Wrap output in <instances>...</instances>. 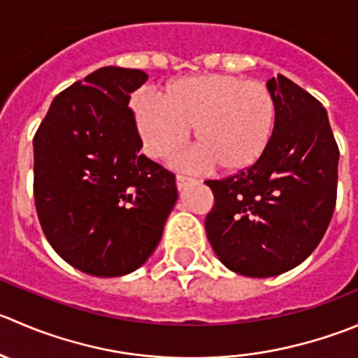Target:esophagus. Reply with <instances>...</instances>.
<instances>
[{
  "instance_id": "esophagus-1",
  "label": "esophagus",
  "mask_w": 358,
  "mask_h": 358,
  "mask_svg": "<svg viewBox=\"0 0 358 358\" xmlns=\"http://www.w3.org/2000/svg\"><path fill=\"white\" fill-rule=\"evenodd\" d=\"M196 180L190 178V176H185V175H176V187L178 189H183V187L190 185V183H194Z\"/></svg>"
}]
</instances>
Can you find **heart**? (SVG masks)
I'll use <instances>...</instances> for the list:
<instances>
[{"mask_svg": "<svg viewBox=\"0 0 358 358\" xmlns=\"http://www.w3.org/2000/svg\"><path fill=\"white\" fill-rule=\"evenodd\" d=\"M136 124L150 157L162 159L182 147L190 127L199 148L182 154L185 169L211 162L224 171L255 164L275 126V101L264 83L231 75L185 76L173 82L162 99L136 105Z\"/></svg>", "mask_w": 358, "mask_h": 358, "instance_id": "obj_1", "label": "heart"}]
</instances>
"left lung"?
I'll return each mask as SVG.
<instances>
[{"instance_id": "obj_1", "label": "left lung", "mask_w": 358, "mask_h": 358, "mask_svg": "<svg viewBox=\"0 0 358 358\" xmlns=\"http://www.w3.org/2000/svg\"><path fill=\"white\" fill-rule=\"evenodd\" d=\"M275 129L255 164L206 180V236L220 262L250 278L299 266L318 246L338 197L339 148L317 98L287 76L267 82Z\"/></svg>"}]
</instances>
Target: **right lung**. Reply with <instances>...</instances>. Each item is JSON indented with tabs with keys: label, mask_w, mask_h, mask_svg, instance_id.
<instances>
[{
	"label": "right lung",
	"mask_w": 358,
	"mask_h": 358,
	"mask_svg": "<svg viewBox=\"0 0 358 358\" xmlns=\"http://www.w3.org/2000/svg\"><path fill=\"white\" fill-rule=\"evenodd\" d=\"M141 69L105 66L59 92L33 138L34 204L69 266L99 278L154 253L178 197L175 175L140 154L131 92Z\"/></svg>",
	"instance_id": "obj_1"
}]
</instances>
